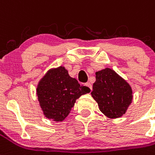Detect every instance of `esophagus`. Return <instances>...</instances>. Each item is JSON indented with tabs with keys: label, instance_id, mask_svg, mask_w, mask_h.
Masks as SVG:
<instances>
[{
	"label": "esophagus",
	"instance_id": "34e87169",
	"mask_svg": "<svg viewBox=\"0 0 155 155\" xmlns=\"http://www.w3.org/2000/svg\"><path fill=\"white\" fill-rule=\"evenodd\" d=\"M86 86H87V87H89V89H90V91H91V90H92V85H91V84L90 83V82H86Z\"/></svg>",
	"mask_w": 155,
	"mask_h": 155
}]
</instances>
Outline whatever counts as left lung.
I'll list each match as a JSON object with an SVG mask.
<instances>
[{"mask_svg":"<svg viewBox=\"0 0 155 155\" xmlns=\"http://www.w3.org/2000/svg\"><path fill=\"white\" fill-rule=\"evenodd\" d=\"M95 75L91 95L98 103L99 110L109 118L122 116L132 103L131 86L109 68L96 72Z\"/></svg>","mask_w":155,"mask_h":155,"instance_id":"1","label":"left lung"}]
</instances>
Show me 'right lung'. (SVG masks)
<instances>
[{
	"label": "right lung",
	"mask_w": 155,
	"mask_h": 155,
	"mask_svg": "<svg viewBox=\"0 0 155 155\" xmlns=\"http://www.w3.org/2000/svg\"><path fill=\"white\" fill-rule=\"evenodd\" d=\"M69 75L63 66L50 69L37 86V96L45 117L62 121L69 115L76 99L90 92Z\"/></svg>",
	"instance_id": "add662e5"
}]
</instances>
